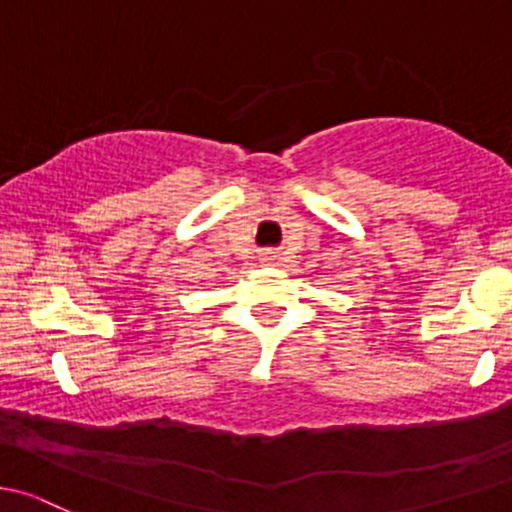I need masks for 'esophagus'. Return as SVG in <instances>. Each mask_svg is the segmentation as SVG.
Listing matches in <instances>:
<instances>
[{
	"mask_svg": "<svg viewBox=\"0 0 512 512\" xmlns=\"http://www.w3.org/2000/svg\"><path fill=\"white\" fill-rule=\"evenodd\" d=\"M263 263H266V266H271V263H276L278 261V254L276 251H263V258H261Z\"/></svg>",
	"mask_w": 512,
	"mask_h": 512,
	"instance_id": "esophagus-1",
	"label": "esophagus"
}]
</instances>
